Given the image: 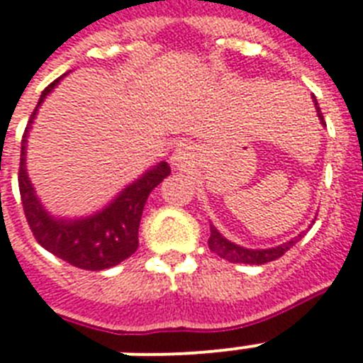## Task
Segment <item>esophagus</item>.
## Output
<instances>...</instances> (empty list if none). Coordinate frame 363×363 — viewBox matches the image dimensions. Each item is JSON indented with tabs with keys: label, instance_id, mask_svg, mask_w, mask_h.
<instances>
[{
	"label": "esophagus",
	"instance_id": "esophagus-1",
	"mask_svg": "<svg viewBox=\"0 0 363 363\" xmlns=\"http://www.w3.org/2000/svg\"><path fill=\"white\" fill-rule=\"evenodd\" d=\"M191 160V152L188 151V147H181V149H177L172 156V164L175 167H184L186 164H190Z\"/></svg>",
	"mask_w": 363,
	"mask_h": 363
}]
</instances>
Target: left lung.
<instances>
[{
    "label": "left lung",
    "mask_w": 363,
    "mask_h": 363,
    "mask_svg": "<svg viewBox=\"0 0 363 363\" xmlns=\"http://www.w3.org/2000/svg\"><path fill=\"white\" fill-rule=\"evenodd\" d=\"M315 102V110H317V115H319V121L325 125V117L320 113V108L317 104V99L313 96ZM304 235H298V237L291 238L287 242L279 244L276 248H267V250H250L244 248V246H238V244L231 242L228 238L223 237L222 233L218 231L214 225H211V237H208V248L211 252H214L218 257L225 259L229 263H246V264H264L270 263V261H276L284 255L285 252L293 248L294 244L298 242L300 238Z\"/></svg>",
    "instance_id": "obj_1"
}]
</instances>
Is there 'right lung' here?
Wrapping results in <instances>:
<instances>
[{
  "label": "right lung",
  "instance_id": "1",
  "mask_svg": "<svg viewBox=\"0 0 363 363\" xmlns=\"http://www.w3.org/2000/svg\"><path fill=\"white\" fill-rule=\"evenodd\" d=\"M61 78L52 82L43 91L37 108L29 117V123L22 135L18 186L23 212H26V220L33 237L44 250H48L55 257L63 259L72 267L84 268V270H104V268L123 263L138 250V244H140L138 229H140V220L147 197L172 173V169L167 166V162L156 164L138 181L128 184L108 207L87 218L63 220V218L52 216L43 207V203L35 194L33 184L29 181L28 169H26V147H28V135L33 119L37 117L38 106L54 91Z\"/></svg>",
  "mask_w": 363,
  "mask_h": 363
}]
</instances>
